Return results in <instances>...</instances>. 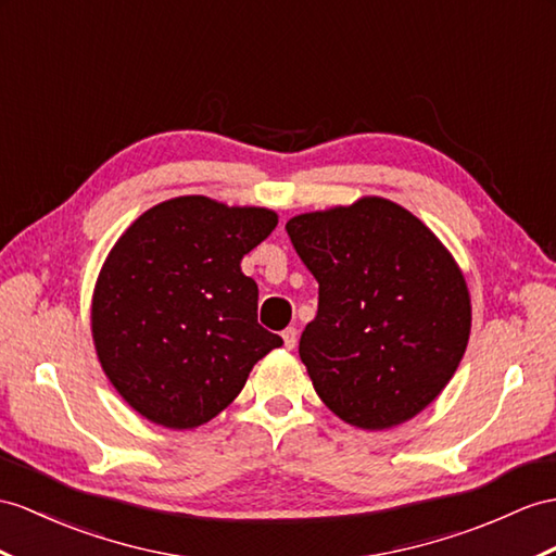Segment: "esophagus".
<instances>
[{"instance_id":"34e87169","label":"esophagus","mask_w":556,"mask_h":556,"mask_svg":"<svg viewBox=\"0 0 556 556\" xmlns=\"http://www.w3.org/2000/svg\"><path fill=\"white\" fill-rule=\"evenodd\" d=\"M282 342H286L288 349H294V344H296V328H288L286 332H282Z\"/></svg>"}]
</instances>
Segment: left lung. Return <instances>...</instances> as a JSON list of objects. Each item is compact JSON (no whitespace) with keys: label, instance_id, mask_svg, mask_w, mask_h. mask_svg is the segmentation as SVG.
Wrapping results in <instances>:
<instances>
[{"label":"left lung","instance_id":"left-lung-1","mask_svg":"<svg viewBox=\"0 0 556 556\" xmlns=\"http://www.w3.org/2000/svg\"><path fill=\"white\" fill-rule=\"evenodd\" d=\"M286 231L318 280L300 356L320 401L370 431L425 410L469 342V290L451 252L384 198L292 216Z\"/></svg>","mask_w":556,"mask_h":556}]
</instances>
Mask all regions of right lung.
Here are the masks:
<instances>
[{
    "label": "right lung",
    "mask_w": 556,
    "mask_h": 556,
    "mask_svg": "<svg viewBox=\"0 0 556 556\" xmlns=\"http://www.w3.org/2000/svg\"><path fill=\"white\" fill-rule=\"evenodd\" d=\"M278 224L264 207L184 195L143 212L108 254L91 334L108 380L155 425L210 422L282 340L256 323L240 262Z\"/></svg>",
    "instance_id": "obj_1"
}]
</instances>
